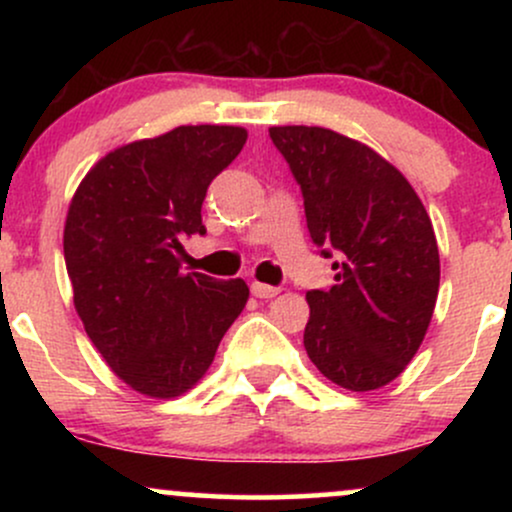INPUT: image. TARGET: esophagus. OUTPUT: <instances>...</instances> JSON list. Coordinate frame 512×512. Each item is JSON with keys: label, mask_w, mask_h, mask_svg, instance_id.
Here are the masks:
<instances>
[{"label": "esophagus", "mask_w": 512, "mask_h": 512, "mask_svg": "<svg viewBox=\"0 0 512 512\" xmlns=\"http://www.w3.org/2000/svg\"><path fill=\"white\" fill-rule=\"evenodd\" d=\"M250 291H252V296H255V298H274L276 293H279V289H276V286L260 284V281H252Z\"/></svg>", "instance_id": "esophagus-1"}]
</instances>
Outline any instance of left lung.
I'll return each mask as SVG.
<instances>
[{
	"instance_id": "8db88e82",
	"label": "left lung",
	"mask_w": 512,
	"mask_h": 512,
	"mask_svg": "<svg viewBox=\"0 0 512 512\" xmlns=\"http://www.w3.org/2000/svg\"><path fill=\"white\" fill-rule=\"evenodd\" d=\"M301 185L310 238L334 257L330 291H308L303 346L351 392L397 378L424 342L440 284L433 223L409 180L366 144L325 127H269Z\"/></svg>"
}]
</instances>
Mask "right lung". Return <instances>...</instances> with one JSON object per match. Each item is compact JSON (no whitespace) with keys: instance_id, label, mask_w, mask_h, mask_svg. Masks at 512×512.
I'll list each match as a JSON object with an SVG mask.
<instances>
[{"instance_id":"obj_1","label":"right lung","mask_w":512,"mask_h":512,"mask_svg":"<svg viewBox=\"0 0 512 512\" xmlns=\"http://www.w3.org/2000/svg\"><path fill=\"white\" fill-rule=\"evenodd\" d=\"M248 132L185 125L110 151L76 187L64 223L74 308L113 373L146 397L170 399L207 373L243 313V279L180 272V240L204 236L211 180Z\"/></svg>"}]
</instances>
